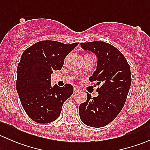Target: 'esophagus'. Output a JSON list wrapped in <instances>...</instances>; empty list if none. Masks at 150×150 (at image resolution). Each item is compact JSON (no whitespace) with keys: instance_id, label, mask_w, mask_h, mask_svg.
I'll use <instances>...</instances> for the list:
<instances>
[{"instance_id":"obj_1","label":"esophagus","mask_w":150,"mask_h":150,"mask_svg":"<svg viewBox=\"0 0 150 150\" xmlns=\"http://www.w3.org/2000/svg\"><path fill=\"white\" fill-rule=\"evenodd\" d=\"M80 89H79V88H78V87H75L74 88V93H78V92L80 91Z\"/></svg>"}]
</instances>
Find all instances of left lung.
I'll list each match as a JSON object with an SVG mask.
<instances>
[{"mask_svg":"<svg viewBox=\"0 0 150 150\" xmlns=\"http://www.w3.org/2000/svg\"><path fill=\"white\" fill-rule=\"evenodd\" d=\"M81 46L97 57L96 70L89 81L100 86L97 97L87 93V101L80 104V118L88 126L100 128L112 121L123 107L131 83V69L122 53L110 43L92 41Z\"/></svg>","mask_w":150,"mask_h":150,"instance_id":"8db88e82","label":"left lung"}]
</instances>
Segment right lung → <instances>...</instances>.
<instances>
[{
  "label": "right lung",
  "mask_w": 150,
  "mask_h": 150,
  "mask_svg": "<svg viewBox=\"0 0 150 150\" xmlns=\"http://www.w3.org/2000/svg\"><path fill=\"white\" fill-rule=\"evenodd\" d=\"M78 44L40 40L22 54L17 67L16 91L22 107L35 122L55 120L64 102L73 93V86L69 83L51 87V74L62 69L66 56Z\"/></svg>",
  "instance_id": "1"
}]
</instances>
